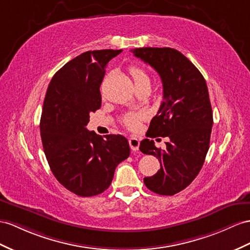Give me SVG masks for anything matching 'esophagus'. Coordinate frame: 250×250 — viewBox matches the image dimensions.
I'll list each match as a JSON object with an SVG mask.
<instances>
[{
    "instance_id": "1",
    "label": "esophagus",
    "mask_w": 250,
    "mask_h": 250,
    "mask_svg": "<svg viewBox=\"0 0 250 250\" xmlns=\"http://www.w3.org/2000/svg\"><path fill=\"white\" fill-rule=\"evenodd\" d=\"M129 145H130V148L132 151H138L139 150V145H140V142L139 139L135 138V137H132L129 139Z\"/></svg>"
}]
</instances>
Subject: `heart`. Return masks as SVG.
<instances>
[{
  "instance_id": "1",
  "label": "heart",
  "mask_w": 250,
  "mask_h": 250,
  "mask_svg": "<svg viewBox=\"0 0 250 250\" xmlns=\"http://www.w3.org/2000/svg\"><path fill=\"white\" fill-rule=\"evenodd\" d=\"M129 72L136 85L140 84V83L144 81L149 80V76L146 73V70L138 65H131L129 67ZM143 117L144 113H127L124 116L123 121L127 127H130V129H135L139 123V120Z\"/></svg>"
}]
</instances>
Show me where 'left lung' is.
I'll return each instance as SVG.
<instances>
[{"label": "left lung", "mask_w": 250, "mask_h": 250, "mask_svg": "<svg viewBox=\"0 0 250 250\" xmlns=\"http://www.w3.org/2000/svg\"><path fill=\"white\" fill-rule=\"evenodd\" d=\"M161 76L164 101L150 123L146 136L169 137L167 149L144 139L139 150L158 158L161 169L145 177L146 188L161 195H174L193 182L209 149L213 125L208 87L203 75L187 57L170 47L131 49Z\"/></svg>", "instance_id": "1"}]
</instances>
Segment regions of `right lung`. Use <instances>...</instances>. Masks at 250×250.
<instances>
[{
    "mask_svg": "<svg viewBox=\"0 0 250 250\" xmlns=\"http://www.w3.org/2000/svg\"><path fill=\"white\" fill-rule=\"evenodd\" d=\"M121 52L88 50L77 56L54 75L44 99L40 133L49 168L64 188L79 196L106 190L115 169L130 155L125 137L104 138L85 127L89 115L101 106L106 64Z\"/></svg>",
    "mask_w": 250,
    "mask_h": 250,
    "instance_id": "obj_1",
    "label": "right lung"
}]
</instances>
